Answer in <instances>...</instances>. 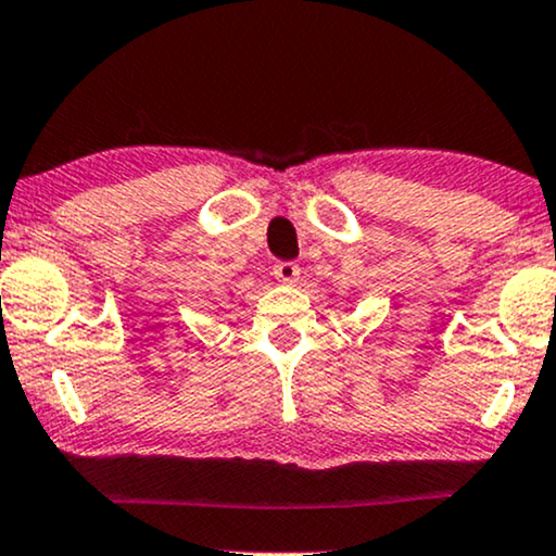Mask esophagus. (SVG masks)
Returning a JSON list of instances; mask_svg holds the SVG:
<instances>
[{"label":"esophagus","mask_w":556,"mask_h":556,"mask_svg":"<svg viewBox=\"0 0 556 556\" xmlns=\"http://www.w3.org/2000/svg\"><path fill=\"white\" fill-rule=\"evenodd\" d=\"M273 276H276L280 283H296L299 276H302V267L291 263V260H280V263L273 265Z\"/></svg>","instance_id":"esophagus-1"}]
</instances>
